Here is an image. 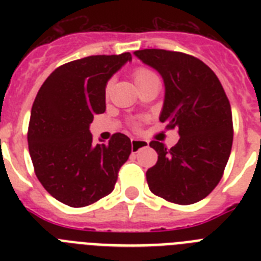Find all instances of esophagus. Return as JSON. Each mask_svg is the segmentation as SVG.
Wrapping results in <instances>:
<instances>
[{
  "label": "esophagus",
  "instance_id": "1",
  "mask_svg": "<svg viewBox=\"0 0 261 261\" xmlns=\"http://www.w3.org/2000/svg\"><path fill=\"white\" fill-rule=\"evenodd\" d=\"M130 142H132V151L133 153H136V151H138L141 147H145L149 145V142L146 141V140H140V138H132L130 140Z\"/></svg>",
  "mask_w": 261,
  "mask_h": 261
}]
</instances>
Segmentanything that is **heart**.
I'll return each mask as SVG.
<instances>
[{
	"label": "heart",
	"instance_id": "obj_1",
	"mask_svg": "<svg viewBox=\"0 0 261 261\" xmlns=\"http://www.w3.org/2000/svg\"><path fill=\"white\" fill-rule=\"evenodd\" d=\"M153 75H155V74H154L153 71L149 70V69H145V68L136 69V71H135L136 84H138V82H141V81L147 80V78L153 77Z\"/></svg>",
	"mask_w": 261,
	"mask_h": 261
}]
</instances>
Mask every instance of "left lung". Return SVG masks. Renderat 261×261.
Segmentation results:
<instances>
[{
	"instance_id": "8db88e82",
	"label": "left lung",
	"mask_w": 261,
	"mask_h": 261,
	"mask_svg": "<svg viewBox=\"0 0 261 261\" xmlns=\"http://www.w3.org/2000/svg\"><path fill=\"white\" fill-rule=\"evenodd\" d=\"M133 55L162 77L165 100L159 121L177 128L180 136L171 149L150 142L158 161L146 172L149 190L175 204H195L220 183L231 153L229 99L214 71L201 60L165 49H141Z\"/></svg>"
}]
</instances>
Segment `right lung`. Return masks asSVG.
Instances as JSON below:
<instances>
[{
    "label": "right lung",
    "instance_id": "add662e5",
    "mask_svg": "<svg viewBox=\"0 0 261 261\" xmlns=\"http://www.w3.org/2000/svg\"><path fill=\"white\" fill-rule=\"evenodd\" d=\"M128 61V52L75 60L52 71L39 90L27 135L30 155L41 186L62 204L82 208L110 195L132 151L123 133L96 145L90 133L94 115L106 111L108 81Z\"/></svg>",
    "mask_w": 261,
    "mask_h": 261
}]
</instances>
